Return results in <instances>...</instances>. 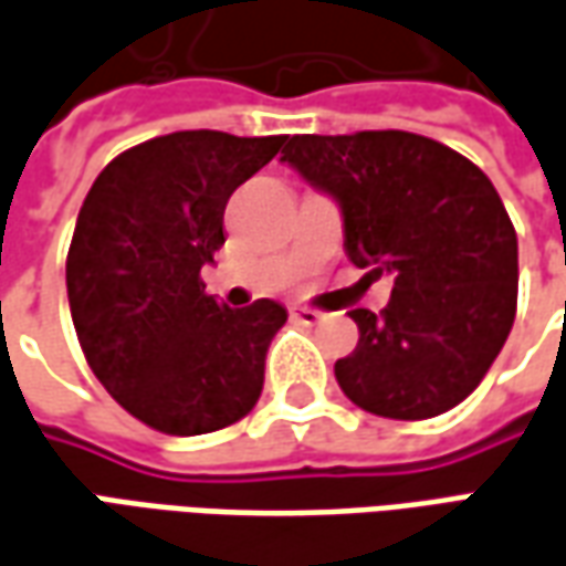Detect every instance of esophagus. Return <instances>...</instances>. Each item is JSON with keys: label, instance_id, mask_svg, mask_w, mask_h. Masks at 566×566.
Returning a JSON list of instances; mask_svg holds the SVG:
<instances>
[{"label": "esophagus", "instance_id": "esophagus-1", "mask_svg": "<svg viewBox=\"0 0 566 566\" xmlns=\"http://www.w3.org/2000/svg\"><path fill=\"white\" fill-rule=\"evenodd\" d=\"M291 315L297 318L300 325H318L325 313H318V310H310V306H291Z\"/></svg>", "mask_w": 566, "mask_h": 566}]
</instances>
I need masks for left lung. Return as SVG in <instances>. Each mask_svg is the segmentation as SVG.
Returning <instances> with one entry per match:
<instances>
[{"label": "left lung", "mask_w": 566, "mask_h": 566, "mask_svg": "<svg viewBox=\"0 0 566 566\" xmlns=\"http://www.w3.org/2000/svg\"><path fill=\"white\" fill-rule=\"evenodd\" d=\"M282 160L340 203L344 248L365 279H394L378 315L349 313L359 344L334 363L340 390L396 421L459 406L517 313V234L486 172L402 129L291 136Z\"/></svg>", "instance_id": "1"}]
</instances>
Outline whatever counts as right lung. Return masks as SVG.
Here are the masks:
<instances>
[{"mask_svg": "<svg viewBox=\"0 0 566 566\" xmlns=\"http://www.w3.org/2000/svg\"><path fill=\"white\" fill-rule=\"evenodd\" d=\"M287 136L186 129L117 154L92 182L67 251V300L95 378L142 424L198 437L251 412L282 303L229 310L201 266L226 244L232 191Z\"/></svg>", "mask_w": 566, "mask_h": 566, "instance_id": "add662e5", "label": "right lung"}]
</instances>
